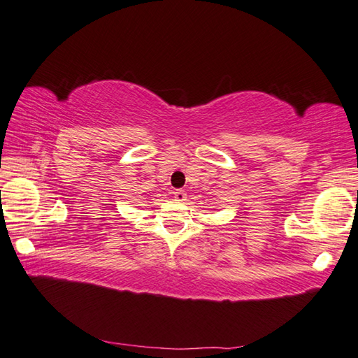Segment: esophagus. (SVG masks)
<instances>
[{
  "instance_id": "esophagus-1",
  "label": "esophagus",
  "mask_w": 358,
  "mask_h": 358,
  "mask_svg": "<svg viewBox=\"0 0 358 358\" xmlns=\"http://www.w3.org/2000/svg\"><path fill=\"white\" fill-rule=\"evenodd\" d=\"M172 195H173V200H177V201H185L186 200V192L185 191H180V189H177V191H173Z\"/></svg>"
}]
</instances>
